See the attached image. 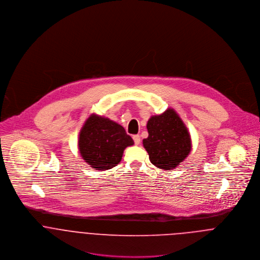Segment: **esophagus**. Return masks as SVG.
<instances>
[{"label":"esophagus","mask_w":260,"mask_h":260,"mask_svg":"<svg viewBox=\"0 0 260 260\" xmlns=\"http://www.w3.org/2000/svg\"><path fill=\"white\" fill-rule=\"evenodd\" d=\"M133 140H134V142H135L136 145H139V144H140L141 139H140V136H139V135H133Z\"/></svg>","instance_id":"esophagus-1"}]
</instances>
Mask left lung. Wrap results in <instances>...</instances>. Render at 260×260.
Returning a JSON list of instances; mask_svg holds the SVG:
<instances>
[{"mask_svg": "<svg viewBox=\"0 0 260 260\" xmlns=\"http://www.w3.org/2000/svg\"><path fill=\"white\" fill-rule=\"evenodd\" d=\"M148 137L143 146L153 165L164 170L176 168L191 151L188 129L173 109L152 116L147 122Z\"/></svg>", "mask_w": 260, "mask_h": 260, "instance_id": "1", "label": "left lung"}]
</instances>
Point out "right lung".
Returning a JSON list of instances; mask_svg holds the SVG:
<instances>
[{
    "label": "right lung",
    "instance_id": "1",
    "mask_svg": "<svg viewBox=\"0 0 260 260\" xmlns=\"http://www.w3.org/2000/svg\"><path fill=\"white\" fill-rule=\"evenodd\" d=\"M133 144V139L121 125L96 114L86 120L78 140L82 158L100 171L115 167L121 161L125 148Z\"/></svg>",
    "mask_w": 260,
    "mask_h": 260
}]
</instances>
